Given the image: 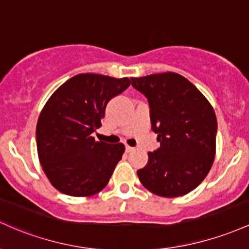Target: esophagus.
Wrapping results in <instances>:
<instances>
[{
  "mask_svg": "<svg viewBox=\"0 0 249 249\" xmlns=\"http://www.w3.org/2000/svg\"><path fill=\"white\" fill-rule=\"evenodd\" d=\"M133 149H134L133 147H130V146H128V144H125V152H127V153H129V152H132Z\"/></svg>",
  "mask_w": 249,
  "mask_h": 249,
  "instance_id": "obj_1",
  "label": "esophagus"
}]
</instances>
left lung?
<instances>
[{
	"label": "left lung",
	"instance_id": "8db88e82",
	"mask_svg": "<svg viewBox=\"0 0 249 249\" xmlns=\"http://www.w3.org/2000/svg\"><path fill=\"white\" fill-rule=\"evenodd\" d=\"M130 80L148 100L152 129L160 142L138 170L140 181L159 196H182L202 182L213 164L217 132L213 107L177 72Z\"/></svg>",
	"mask_w": 249,
	"mask_h": 249
}]
</instances>
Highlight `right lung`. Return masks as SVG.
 I'll use <instances>...</instances> for the list:
<instances>
[{
  "mask_svg": "<svg viewBox=\"0 0 249 249\" xmlns=\"http://www.w3.org/2000/svg\"><path fill=\"white\" fill-rule=\"evenodd\" d=\"M128 77L79 74L50 96L36 125L40 163L50 183L71 196H90L107 186L124 152L122 143L95 141L107 103L129 87Z\"/></svg>",
  "mask_w": 249,
  "mask_h": 249,
  "instance_id": "obj_1",
  "label": "right lung"
}]
</instances>
